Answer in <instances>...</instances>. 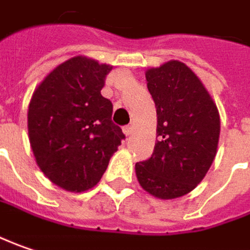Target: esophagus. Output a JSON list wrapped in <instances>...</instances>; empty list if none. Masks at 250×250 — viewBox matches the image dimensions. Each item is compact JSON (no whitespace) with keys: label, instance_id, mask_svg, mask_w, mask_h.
I'll list each match as a JSON object with an SVG mask.
<instances>
[{"label":"esophagus","instance_id":"obj_1","mask_svg":"<svg viewBox=\"0 0 250 250\" xmlns=\"http://www.w3.org/2000/svg\"><path fill=\"white\" fill-rule=\"evenodd\" d=\"M123 131H125V136H130L133 133V125H125L123 127Z\"/></svg>","mask_w":250,"mask_h":250}]
</instances>
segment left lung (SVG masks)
I'll return each mask as SVG.
<instances>
[{
    "label": "left lung",
    "mask_w": 250,
    "mask_h": 250,
    "mask_svg": "<svg viewBox=\"0 0 250 250\" xmlns=\"http://www.w3.org/2000/svg\"><path fill=\"white\" fill-rule=\"evenodd\" d=\"M157 107L154 152L136 164L141 188L162 200L190 193L211 167L220 138V114L189 67L170 60L146 72Z\"/></svg>",
    "instance_id": "obj_1"
}]
</instances>
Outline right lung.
Segmentation results:
<instances>
[{"mask_svg":"<svg viewBox=\"0 0 250 250\" xmlns=\"http://www.w3.org/2000/svg\"><path fill=\"white\" fill-rule=\"evenodd\" d=\"M112 65L77 56L40 82L27 110L29 141L40 170L68 191L93 188L125 134L102 96Z\"/></svg>","mask_w":250,"mask_h":250,"instance_id":"1","label":"right lung"}]
</instances>
